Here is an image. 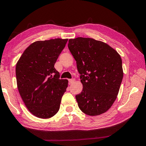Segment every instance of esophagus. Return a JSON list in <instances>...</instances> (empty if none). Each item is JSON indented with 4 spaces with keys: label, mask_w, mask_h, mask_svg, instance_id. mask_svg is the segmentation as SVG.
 Returning a JSON list of instances; mask_svg holds the SVG:
<instances>
[{
    "label": "esophagus",
    "mask_w": 146,
    "mask_h": 146,
    "mask_svg": "<svg viewBox=\"0 0 146 146\" xmlns=\"http://www.w3.org/2000/svg\"><path fill=\"white\" fill-rule=\"evenodd\" d=\"M74 81H75V79H69V85H71V84H73L74 83Z\"/></svg>",
    "instance_id": "esophagus-1"
}]
</instances>
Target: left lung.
<instances>
[{"label":"left lung","instance_id":"1","mask_svg":"<svg viewBox=\"0 0 146 146\" xmlns=\"http://www.w3.org/2000/svg\"><path fill=\"white\" fill-rule=\"evenodd\" d=\"M68 48L83 85L75 96L78 106L89 116L104 113L116 100L123 79L120 55L106 43L90 38L69 39Z\"/></svg>","mask_w":146,"mask_h":146}]
</instances>
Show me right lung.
<instances>
[{
	"mask_svg": "<svg viewBox=\"0 0 146 146\" xmlns=\"http://www.w3.org/2000/svg\"><path fill=\"white\" fill-rule=\"evenodd\" d=\"M67 40L36 41L24 50L16 63L20 96L28 110L38 118H50L59 110L68 81L59 79L54 65Z\"/></svg>",
	"mask_w": 146,
	"mask_h": 146,
	"instance_id": "right-lung-1",
	"label": "right lung"
}]
</instances>
